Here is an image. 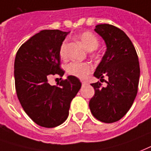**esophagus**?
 I'll list each match as a JSON object with an SVG mask.
<instances>
[{
    "label": "esophagus",
    "instance_id": "34e87169",
    "mask_svg": "<svg viewBox=\"0 0 151 151\" xmlns=\"http://www.w3.org/2000/svg\"><path fill=\"white\" fill-rule=\"evenodd\" d=\"M81 84H82V85H86V84H87V82L85 81H81Z\"/></svg>",
    "mask_w": 151,
    "mask_h": 151
}]
</instances>
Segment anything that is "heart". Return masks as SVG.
I'll return each mask as SVG.
<instances>
[{
    "instance_id": "1",
    "label": "heart",
    "mask_w": 151,
    "mask_h": 151,
    "mask_svg": "<svg viewBox=\"0 0 151 151\" xmlns=\"http://www.w3.org/2000/svg\"><path fill=\"white\" fill-rule=\"evenodd\" d=\"M77 38L88 50H95L99 45V40L93 32L86 31L77 35ZM67 40L62 42L59 48V55L61 58H65L67 55ZM66 71L70 75L79 78H85L88 73L93 71V65L88 63H70L66 66Z\"/></svg>"
}]
</instances>
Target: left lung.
Masks as SVG:
<instances>
[{"label":"left lung","instance_id":"obj_1","mask_svg":"<svg viewBox=\"0 0 151 151\" xmlns=\"http://www.w3.org/2000/svg\"><path fill=\"white\" fill-rule=\"evenodd\" d=\"M95 32L104 39L107 50L93 75L97 78L107 75L109 81L106 87L99 81L91 84L95 94L89 109L96 119L111 124L124 117L133 104L139 81V63L134 45L122 30L104 24L96 25Z\"/></svg>","mask_w":151,"mask_h":151}]
</instances>
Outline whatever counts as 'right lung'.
Listing matches in <instances>:
<instances>
[{
  "mask_svg": "<svg viewBox=\"0 0 151 151\" xmlns=\"http://www.w3.org/2000/svg\"><path fill=\"white\" fill-rule=\"evenodd\" d=\"M69 32L43 30L21 45L14 63L15 86L19 103L38 125L55 127L65 121L70 103L81 88L80 80L68 76L58 86L48 78L63 77L59 48Z\"/></svg>",
  "mask_w": 151,
  "mask_h": 151,
  "instance_id": "obj_1",
  "label": "right lung"
}]
</instances>
